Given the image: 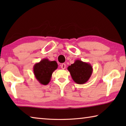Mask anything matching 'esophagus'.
<instances>
[{
    "label": "esophagus",
    "instance_id": "obj_1",
    "mask_svg": "<svg viewBox=\"0 0 126 126\" xmlns=\"http://www.w3.org/2000/svg\"><path fill=\"white\" fill-rule=\"evenodd\" d=\"M61 68H62V69H64L65 68V67H66V65H65V64H64V63H63V64H61Z\"/></svg>",
    "mask_w": 126,
    "mask_h": 126
}]
</instances>
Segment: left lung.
<instances>
[{
  "mask_svg": "<svg viewBox=\"0 0 126 126\" xmlns=\"http://www.w3.org/2000/svg\"><path fill=\"white\" fill-rule=\"evenodd\" d=\"M73 80L76 83L83 84L89 80L93 72L90 64L77 59L73 64L67 68Z\"/></svg>",
  "mask_w": 126,
  "mask_h": 126,
  "instance_id": "1",
  "label": "left lung"
}]
</instances>
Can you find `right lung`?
<instances>
[{
  "label": "right lung",
  "mask_w": 126,
  "mask_h": 126,
  "mask_svg": "<svg viewBox=\"0 0 126 126\" xmlns=\"http://www.w3.org/2000/svg\"><path fill=\"white\" fill-rule=\"evenodd\" d=\"M58 68L56 61H50L47 58L43 59L35 63L33 67L35 77L40 84H48L51 79L52 73Z\"/></svg>",
  "instance_id": "add662e5"
}]
</instances>
